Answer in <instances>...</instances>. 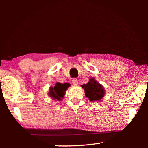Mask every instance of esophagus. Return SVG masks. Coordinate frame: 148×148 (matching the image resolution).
Listing matches in <instances>:
<instances>
[{
    "instance_id": "esophagus-1",
    "label": "esophagus",
    "mask_w": 148,
    "mask_h": 148,
    "mask_svg": "<svg viewBox=\"0 0 148 148\" xmlns=\"http://www.w3.org/2000/svg\"><path fill=\"white\" fill-rule=\"evenodd\" d=\"M78 80H77V79H76V78H74V79H73L72 80V84L74 85V86H77V85H78Z\"/></svg>"
}]
</instances>
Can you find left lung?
<instances>
[{"label":"left lung","mask_w":148,"mask_h":148,"mask_svg":"<svg viewBox=\"0 0 148 148\" xmlns=\"http://www.w3.org/2000/svg\"><path fill=\"white\" fill-rule=\"evenodd\" d=\"M85 95L91 102H101L105 95V89L101 84L97 82L95 77L90 78L88 83L82 85Z\"/></svg>","instance_id":"8db88e82"}]
</instances>
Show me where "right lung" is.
<instances>
[{"label": "right lung", "instance_id": "add662e5", "mask_svg": "<svg viewBox=\"0 0 148 148\" xmlns=\"http://www.w3.org/2000/svg\"><path fill=\"white\" fill-rule=\"evenodd\" d=\"M71 86L69 83L61 84L57 82L53 87H50L49 89V97L56 101H61L64 98L67 89Z\"/></svg>", "mask_w": 148, "mask_h": 148}]
</instances>
